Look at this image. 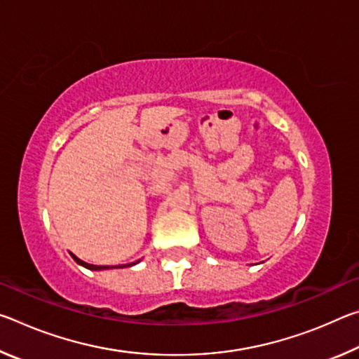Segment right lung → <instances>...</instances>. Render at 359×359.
I'll list each match as a JSON object with an SVG mask.
<instances>
[{"label":"right lung","mask_w":359,"mask_h":359,"mask_svg":"<svg viewBox=\"0 0 359 359\" xmlns=\"http://www.w3.org/2000/svg\"><path fill=\"white\" fill-rule=\"evenodd\" d=\"M71 257L74 258V261L77 264H81V266H83V267H87V269H90V271H102V269H114V266H96V264H88V263H85V261H82V259H79L76 255H72L71 253ZM136 263H139V261H135V263H128V264H120L118 267H130V266H135ZM117 267V266H115Z\"/></svg>","instance_id":"1"}]
</instances>
